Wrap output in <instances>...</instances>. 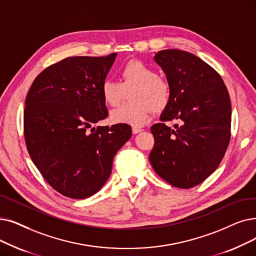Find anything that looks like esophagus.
<instances>
[{
  "mask_svg": "<svg viewBox=\"0 0 256 256\" xmlns=\"http://www.w3.org/2000/svg\"><path fill=\"white\" fill-rule=\"evenodd\" d=\"M143 130L141 128H137V126H134L132 128V134H138V132H142Z\"/></svg>",
  "mask_w": 256,
  "mask_h": 256,
  "instance_id": "34e87169",
  "label": "esophagus"
}]
</instances>
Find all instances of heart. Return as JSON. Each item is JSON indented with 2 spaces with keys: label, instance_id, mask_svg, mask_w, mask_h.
<instances>
[{
  "label": "heart",
  "instance_id": "heart-1",
  "mask_svg": "<svg viewBox=\"0 0 256 256\" xmlns=\"http://www.w3.org/2000/svg\"><path fill=\"white\" fill-rule=\"evenodd\" d=\"M121 82L104 78L100 84V93L104 104L116 106L126 92L130 102L121 104L110 112V121L141 126L148 121L150 110L160 112L170 100V82L150 66L140 60H130L120 69Z\"/></svg>",
  "mask_w": 256,
  "mask_h": 256
}]
</instances>
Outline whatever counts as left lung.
<instances>
[{
	"mask_svg": "<svg viewBox=\"0 0 256 256\" xmlns=\"http://www.w3.org/2000/svg\"><path fill=\"white\" fill-rule=\"evenodd\" d=\"M154 62L170 84V100L150 128V162L162 179L178 188L202 183L220 165L230 141L231 102L220 75L196 55L159 51ZM179 120L172 130L164 124Z\"/></svg>",
	"mask_w": 256,
	"mask_h": 256,
	"instance_id": "8db88e82",
	"label": "left lung"
}]
</instances>
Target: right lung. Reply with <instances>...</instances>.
I'll list each match as a JSON object with an SVG mask.
<instances>
[{
	"label": "right lung",
	"instance_id": "obj_1",
	"mask_svg": "<svg viewBox=\"0 0 256 256\" xmlns=\"http://www.w3.org/2000/svg\"><path fill=\"white\" fill-rule=\"evenodd\" d=\"M116 56L66 58L38 74L27 94L28 152L49 185L64 196L86 198L100 190L116 152L132 136L124 124L92 128L108 117L100 84Z\"/></svg>",
	"mask_w": 256,
	"mask_h": 256
}]
</instances>
